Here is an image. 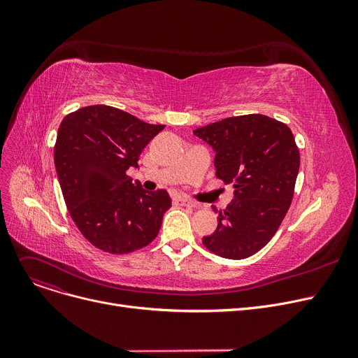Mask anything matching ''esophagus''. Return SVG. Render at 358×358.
Segmentation results:
<instances>
[{
	"label": "esophagus",
	"instance_id": "esophagus-1",
	"mask_svg": "<svg viewBox=\"0 0 358 358\" xmlns=\"http://www.w3.org/2000/svg\"><path fill=\"white\" fill-rule=\"evenodd\" d=\"M173 204L174 206H187V208H192L193 206V203L190 201V200H187V199H182V197H173Z\"/></svg>",
	"mask_w": 358,
	"mask_h": 358
}]
</instances>
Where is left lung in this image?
<instances>
[{
    "label": "left lung",
    "instance_id": "obj_1",
    "mask_svg": "<svg viewBox=\"0 0 358 358\" xmlns=\"http://www.w3.org/2000/svg\"><path fill=\"white\" fill-rule=\"evenodd\" d=\"M193 134L216 152V177L235 189L203 245L223 258H248L267 245L290 208L300 165L294 136L262 115L228 117Z\"/></svg>",
    "mask_w": 358,
    "mask_h": 358
}]
</instances>
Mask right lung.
<instances>
[{"mask_svg":"<svg viewBox=\"0 0 358 358\" xmlns=\"http://www.w3.org/2000/svg\"><path fill=\"white\" fill-rule=\"evenodd\" d=\"M164 124H149L110 106L68 115L53 149L55 168L72 220L94 247L127 254L152 242L171 208L166 190L146 192L126 174Z\"/></svg>","mask_w":358,"mask_h":358,"instance_id":"add662e5","label":"right lung"}]
</instances>
